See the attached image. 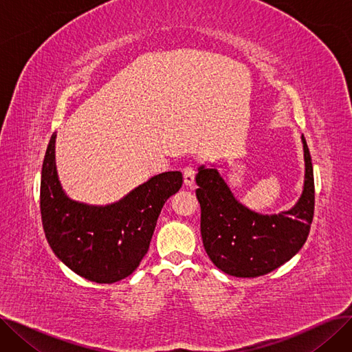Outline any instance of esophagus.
<instances>
[{"instance_id": "obj_1", "label": "esophagus", "mask_w": 352, "mask_h": 352, "mask_svg": "<svg viewBox=\"0 0 352 352\" xmlns=\"http://www.w3.org/2000/svg\"><path fill=\"white\" fill-rule=\"evenodd\" d=\"M182 174H184V184H186V186H188V187H191L194 181H195V171H194L192 166H186V168H184V171H182Z\"/></svg>"}]
</instances>
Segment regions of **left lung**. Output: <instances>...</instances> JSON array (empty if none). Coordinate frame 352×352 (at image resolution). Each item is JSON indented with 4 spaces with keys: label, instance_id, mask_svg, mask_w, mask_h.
Instances as JSON below:
<instances>
[{
    "label": "left lung",
    "instance_id": "obj_1",
    "mask_svg": "<svg viewBox=\"0 0 352 352\" xmlns=\"http://www.w3.org/2000/svg\"><path fill=\"white\" fill-rule=\"evenodd\" d=\"M304 187L289 210L261 214L232 194L215 166H198L202 244L217 268L238 278L265 275L297 254L307 241L314 217V171L304 135Z\"/></svg>",
    "mask_w": 352,
    "mask_h": 352
}]
</instances>
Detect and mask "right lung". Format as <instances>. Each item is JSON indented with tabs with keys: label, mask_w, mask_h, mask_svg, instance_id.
<instances>
[{
	"label": "right lung",
	"mask_w": 352,
	"mask_h": 352,
	"mask_svg": "<svg viewBox=\"0 0 352 352\" xmlns=\"http://www.w3.org/2000/svg\"><path fill=\"white\" fill-rule=\"evenodd\" d=\"M52 134L41 170L40 206L47 241L71 271L88 281L126 278L150 248L165 201L182 186L179 171L148 178L121 199L91 206L69 198L58 178Z\"/></svg>",
	"instance_id": "right-lung-1"
}]
</instances>
